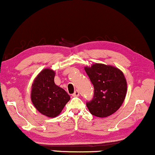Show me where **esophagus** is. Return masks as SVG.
Here are the masks:
<instances>
[{"mask_svg":"<svg viewBox=\"0 0 155 155\" xmlns=\"http://www.w3.org/2000/svg\"><path fill=\"white\" fill-rule=\"evenodd\" d=\"M72 95L74 96V97H78V96H79V92L78 91V90H76Z\"/></svg>","mask_w":155,"mask_h":155,"instance_id":"obj_1","label":"esophagus"}]
</instances>
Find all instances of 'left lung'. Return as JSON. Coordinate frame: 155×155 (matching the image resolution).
I'll return each instance as SVG.
<instances>
[{
	"label": "left lung",
	"mask_w": 155,
	"mask_h": 155,
	"mask_svg": "<svg viewBox=\"0 0 155 155\" xmlns=\"http://www.w3.org/2000/svg\"><path fill=\"white\" fill-rule=\"evenodd\" d=\"M94 87V97L87 103L94 116L107 117L121 107L127 94V81L117 67L102 63L84 67Z\"/></svg>",
	"instance_id": "obj_1"
}]
</instances>
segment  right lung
<instances>
[{"label": "right lung", "instance_id": "1", "mask_svg": "<svg viewBox=\"0 0 155 155\" xmlns=\"http://www.w3.org/2000/svg\"><path fill=\"white\" fill-rule=\"evenodd\" d=\"M55 71L51 68L41 71L32 84L31 98L37 111L54 118L63 111L71 97L63 88L55 84Z\"/></svg>", "mask_w": 155, "mask_h": 155}]
</instances>
